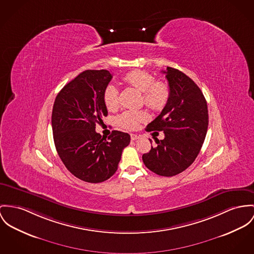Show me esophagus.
<instances>
[{"label": "esophagus", "mask_w": 254, "mask_h": 254, "mask_svg": "<svg viewBox=\"0 0 254 254\" xmlns=\"http://www.w3.org/2000/svg\"><path fill=\"white\" fill-rule=\"evenodd\" d=\"M130 139L132 140V141H134V140H137V139H139V136L136 135V134H131L130 135Z\"/></svg>", "instance_id": "1"}]
</instances>
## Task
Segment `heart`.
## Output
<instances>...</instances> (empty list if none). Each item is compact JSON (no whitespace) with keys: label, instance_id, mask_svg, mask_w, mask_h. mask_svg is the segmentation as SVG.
<instances>
[{"label":"heart","instance_id":"obj_1","mask_svg":"<svg viewBox=\"0 0 254 254\" xmlns=\"http://www.w3.org/2000/svg\"><path fill=\"white\" fill-rule=\"evenodd\" d=\"M124 81L143 93L144 103L151 109L161 110L169 100L168 86L163 82L156 81V77L147 71L132 70L126 74ZM103 102L109 111H114L119 107V91L115 85L109 84L106 86L103 92ZM147 120L148 115L144 111L127 110L118 117L117 123L125 129L133 130L140 123Z\"/></svg>","mask_w":254,"mask_h":254}]
</instances>
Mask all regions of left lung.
Instances as JSON below:
<instances>
[{"mask_svg": "<svg viewBox=\"0 0 254 254\" xmlns=\"http://www.w3.org/2000/svg\"><path fill=\"white\" fill-rule=\"evenodd\" d=\"M162 72L168 81L169 100L146 129L162 130L164 139H156V147L142 159L154 173L172 177L195 160L207 134L209 115L207 101L193 80L170 66Z\"/></svg>", "mask_w": 254, "mask_h": 254, "instance_id": "8db88e82", "label": "left lung"}]
</instances>
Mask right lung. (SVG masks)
<instances>
[{
    "mask_svg": "<svg viewBox=\"0 0 254 254\" xmlns=\"http://www.w3.org/2000/svg\"><path fill=\"white\" fill-rule=\"evenodd\" d=\"M112 79L106 69L81 72L59 93L52 111L56 150L67 170L80 180L97 184L117 171L123 150L129 144L128 133L113 130L106 138L96 125L107 116L103 92Z\"/></svg>",
    "mask_w": 254,
    "mask_h": 254,
    "instance_id": "obj_1",
    "label": "right lung"
}]
</instances>
